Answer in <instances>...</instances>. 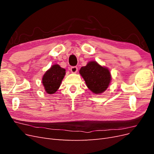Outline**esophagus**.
Returning <instances> with one entry per match:
<instances>
[{"label":"esophagus","instance_id":"esophagus-1","mask_svg":"<svg viewBox=\"0 0 154 154\" xmlns=\"http://www.w3.org/2000/svg\"><path fill=\"white\" fill-rule=\"evenodd\" d=\"M71 71L72 73H76L78 71V67L76 66H74V67H71Z\"/></svg>","mask_w":154,"mask_h":154}]
</instances>
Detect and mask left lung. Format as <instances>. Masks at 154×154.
Returning a JSON list of instances; mask_svg holds the SVG:
<instances>
[{"instance_id": "obj_1", "label": "left lung", "mask_w": 154, "mask_h": 154, "mask_svg": "<svg viewBox=\"0 0 154 154\" xmlns=\"http://www.w3.org/2000/svg\"><path fill=\"white\" fill-rule=\"evenodd\" d=\"M80 74L84 79L87 87L96 94L105 91L112 79L109 69L100 66L95 61L89 62L86 66L81 67Z\"/></svg>"}]
</instances>
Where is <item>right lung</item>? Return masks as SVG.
Listing matches in <instances>:
<instances>
[{"label": "right lung", "mask_w": 154, "mask_h": 154, "mask_svg": "<svg viewBox=\"0 0 154 154\" xmlns=\"http://www.w3.org/2000/svg\"><path fill=\"white\" fill-rule=\"evenodd\" d=\"M65 75L66 69L62 68L59 65L55 64L51 66L44 74L42 80L45 92L49 94L57 92Z\"/></svg>", "instance_id": "1"}]
</instances>
